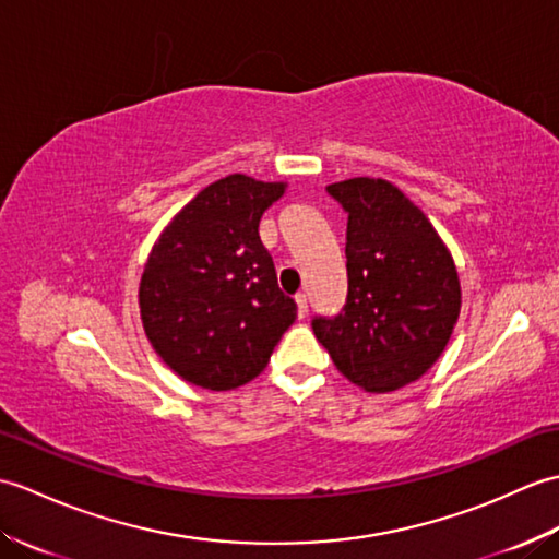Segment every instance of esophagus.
<instances>
[{
	"label": "esophagus",
	"mask_w": 559,
	"mask_h": 559,
	"mask_svg": "<svg viewBox=\"0 0 559 559\" xmlns=\"http://www.w3.org/2000/svg\"><path fill=\"white\" fill-rule=\"evenodd\" d=\"M295 302H298V314L305 317L307 314V295L298 293V295H295Z\"/></svg>",
	"instance_id": "esophagus-1"
}]
</instances>
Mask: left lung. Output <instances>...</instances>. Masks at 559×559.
<instances>
[{
    "instance_id": "obj_1",
    "label": "left lung",
    "mask_w": 559,
    "mask_h": 559,
    "mask_svg": "<svg viewBox=\"0 0 559 559\" xmlns=\"http://www.w3.org/2000/svg\"><path fill=\"white\" fill-rule=\"evenodd\" d=\"M346 211V305L312 331L343 377L372 394L420 379L442 355L461 310L454 259L432 223L386 180L326 187Z\"/></svg>"
}]
</instances>
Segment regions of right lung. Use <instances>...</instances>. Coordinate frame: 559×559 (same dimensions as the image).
<instances>
[{
  "instance_id": "right-lung-1",
  "label": "right lung",
  "mask_w": 559,
  "mask_h": 559,
  "mask_svg": "<svg viewBox=\"0 0 559 559\" xmlns=\"http://www.w3.org/2000/svg\"><path fill=\"white\" fill-rule=\"evenodd\" d=\"M286 185L228 175L163 230L141 276L151 346L185 382L242 386L264 370L298 305L278 288L259 221Z\"/></svg>"
}]
</instances>
